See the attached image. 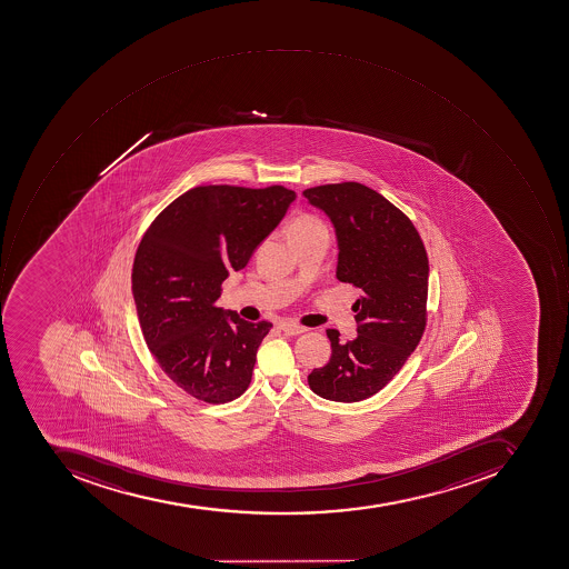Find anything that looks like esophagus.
<instances>
[{"instance_id":"1","label":"esophagus","mask_w":569,"mask_h":569,"mask_svg":"<svg viewBox=\"0 0 569 569\" xmlns=\"http://www.w3.org/2000/svg\"><path fill=\"white\" fill-rule=\"evenodd\" d=\"M280 329L286 333H289V336H299V333L306 332V327L292 323V321H282V323H280Z\"/></svg>"}]
</instances>
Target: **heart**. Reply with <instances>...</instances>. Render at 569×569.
I'll return each mask as SVG.
<instances>
[{"label":"heart","mask_w":569,"mask_h":569,"mask_svg":"<svg viewBox=\"0 0 569 569\" xmlns=\"http://www.w3.org/2000/svg\"><path fill=\"white\" fill-rule=\"evenodd\" d=\"M323 223L311 214H302L289 224V239L308 236L311 231L323 230Z\"/></svg>","instance_id":"heart-1"}]
</instances>
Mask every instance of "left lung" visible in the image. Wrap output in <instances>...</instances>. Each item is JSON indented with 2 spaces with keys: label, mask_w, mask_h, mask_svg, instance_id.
I'll list each match as a JSON object with an SVG mask.
<instances>
[{
  "label": "left lung",
  "mask_w": 569,
  "mask_h": 569,
  "mask_svg": "<svg viewBox=\"0 0 569 569\" xmlns=\"http://www.w3.org/2000/svg\"><path fill=\"white\" fill-rule=\"evenodd\" d=\"M302 196L336 228L338 279L363 292L355 302L357 338L342 342L327 330L332 357L308 385L326 400L355 403L385 388L422 339L428 252L408 216L365 184H320Z\"/></svg>",
  "instance_id": "left-lung-1"
}]
</instances>
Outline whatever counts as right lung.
Masks as SVG:
<instances>
[{"label": "right lung", "mask_w": 569, "mask_h": 569, "mask_svg": "<svg viewBox=\"0 0 569 569\" xmlns=\"http://www.w3.org/2000/svg\"><path fill=\"white\" fill-rule=\"evenodd\" d=\"M296 192L202 184L157 216L134 254L141 333L162 372L206 403L236 400L251 385L270 321L218 308L221 283L242 270L282 221Z\"/></svg>", "instance_id": "obj_1"}]
</instances>
